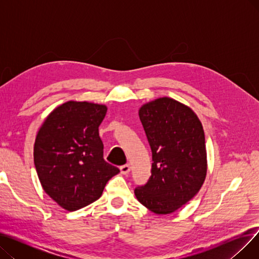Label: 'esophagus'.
<instances>
[{
  "label": "esophagus",
  "instance_id": "obj_1",
  "mask_svg": "<svg viewBox=\"0 0 259 259\" xmlns=\"http://www.w3.org/2000/svg\"><path fill=\"white\" fill-rule=\"evenodd\" d=\"M119 170H120V173H121V174H124V175L129 174V172H130V165H129V164H126V165H124V166H120Z\"/></svg>",
  "mask_w": 259,
  "mask_h": 259
}]
</instances>
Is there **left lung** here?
<instances>
[{
  "mask_svg": "<svg viewBox=\"0 0 259 259\" xmlns=\"http://www.w3.org/2000/svg\"><path fill=\"white\" fill-rule=\"evenodd\" d=\"M139 115L152 150L149 182L134 190L151 212H175L199 191L207 175L205 132L196 113L171 98L144 104Z\"/></svg>",
  "mask_w": 259,
  "mask_h": 259,
  "instance_id": "left-lung-1",
  "label": "left lung"
}]
</instances>
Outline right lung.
Segmentation results:
<instances>
[{
	"label": "right lung",
	"instance_id": "1",
	"mask_svg": "<svg viewBox=\"0 0 259 259\" xmlns=\"http://www.w3.org/2000/svg\"><path fill=\"white\" fill-rule=\"evenodd\" d=\"M106 113V105L69 101L51 111L37 131L33 159L39 183L67 211L99 199L119 172L103 157L99 127Z\"/></svg>",
	"mask_w": 259,
	"mask_h": 259
}]
</instances>
